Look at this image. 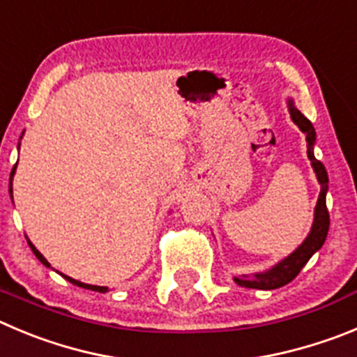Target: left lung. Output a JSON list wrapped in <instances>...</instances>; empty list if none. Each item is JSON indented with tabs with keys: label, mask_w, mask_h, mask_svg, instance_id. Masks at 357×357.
I'll use <instances>...</instances> for the list:
<instances>
[{
	"label": "left lung",
	"mask_w": 357,
	"mask_h": 357,
	"mask_svg": "<svg viewBox=\"0 0 357 357\" xmlns=\"http://www.w3.org/2000/svg\"><path fill=\"white\" fill-rule=\"evenodd\" d=\"M290 116H292L294 122L299 126V129L306 134V142H308L310 145L308 159L312 161L313 169H315L317 173V178H319L320 182V195L315 207V221H313L312 231H310V235L306 237L305 243L301 244V246L297 248L290 257H287L285 260L280 261L276 267H273V269L267 271V273L253 274V276L235 278V283L241 287H246V289L273 290L290 283V281L301 273V269L306 266V261L312 258V255L322 248L324 241H326V237H328L329 211H328V205H326V192H328L329 178L324 165L317 159L315 155H313L312 152L313 143H315V129H313L312 122L306 119L305 114L294 107L292 102H290Z\"/></svg>",
	"instance_id": "8db88e82"
}]
</instances>
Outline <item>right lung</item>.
<instances>
[{"mask_svg": "<svg viewBox=\"0 0 357 357\" xmlns=\"http://www.w3.org/2000/svg\"><path fill=\"white\" fill-rule=\"evenodd\" d=\"M15 166H17V165H15ZM15 166H14V169H15ZM14 169H12V176H14ZM12 176H10V192H12ZM28 244H29V248H31V251H33V253H35V257H37L38 258V260H40L42 261V264H44V266L45 267H51V266H49V261L47 260H45V258L44 257H42V255H40V251H38L37 250V248H35L33 246V244H31V243H29V241H28ZM65 280H68V281H70V283H74V285H77V287H83V289H88V290H96V292H106V287H96V285H86V283H81V281H76V280H72V278H68V276H65Z\"/></svg>", "mask_w": 357, "mask_h": 357, "instance_id": "right-lung-1", "label": "right lung"}]
</instances>
